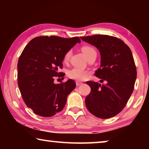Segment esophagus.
Returning a JSON list of instances; mask_svg holds the SVG:
<instances>
[{
  "instance_id": "1",
  "label": "esophagus",
  "mask_w": 149,
  "mask_h": 149,
  "mask_svg": "<svg viewBox=\"0 0 149 149\" xmlns=\"http://www.w3.org/2000/svg\"><path fill=\"white\" fill-rule=\"evenodd\" d=\"M75 84H76V85H77V86H79V85H81V84H82V83H81V82H80V81H76V82H75Z\"/></svg>"
}]
</instances>
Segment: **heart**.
<instances>
[{
  "mask_svg": "<svg viewBox=\"0 0 149 149\" xmlns=\"http://www.w3.org/2000/svg\"><path fill=\"white\" fill-rule=\"evenodd\" d=\"M81 50L87 58H88L91 56L93 54H97L96 50L92 47L89 46V45H85V46L82 47ZM71 54L72 50H70L65 52V54L64 56V58H63V60H64V62H67L68 61ZM68 76L72 78V79L76 80H84L87 78L88 75V72L86 70H83L80 68L74 67L69 70L68 72Z\"/></svg>",
  "mask_w": 149,
  "mask_h": 149,
  "instance_id": "b5f03b06",
  "label": "heart"
}]
</instances>
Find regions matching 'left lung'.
Returning <instances> with one entry per match:
<instances>
[{"mask_svg":"<svg viewBox=\"0 0 149 149\" xmlns=\"http://www.w3.org/2000/svg\"><path fill=\"white\" fill-rule=\"evenodd\" d=\"M81 39L95 47L100 54V68L95 75L100 82L87 81L91 93L85 98L87 110L102 119L115 116L122 111L132 95L137 78L132 52L124 42L115 37L95 35Z\"/></svg>","mask_w":149,"mask_h":149,"instance_id":"1","label":"left lung"}]
</instances>
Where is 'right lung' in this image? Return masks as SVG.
<instances>
[{"mask_svg": "<svg viewBox=\"0 0 149 149\" xmlns=\"http://www.w3.org/2000/svg\"><path fill=\"white\" fill-rule=\"evenodd\" d=\"M80 42L77 37L41 36L25 47L17 62V84L24 101L35 114L51 117L64 108L76 85L72 79L55 84L54 77L62 74L58 68L65 52Z\"/></svg>", "mask_w": 149, "mask_h": 149, "instance_id": "1", "label": "right lung"}]
</instances>
